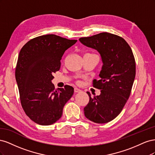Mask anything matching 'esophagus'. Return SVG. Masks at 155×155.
Returning a JSON list of instances; mask_svg holds the SVG:
<instances>
[{
  "instance_id": "esophagus-1",
  "label": "esophagus",
  "mask_w": 155,
  "mask_h": 155,
  "mask_svg": "<svg viewBox=\"0 0 155 155\" xmlns=\"http://www.w3.org/2000/svg\"><path fill=\"white\" fill-rule=\"evenodd\" d=\"M81 91L80 90V89H79V88H76V87H75L74 88V92L75 93H78V92H80Z\"/></svg>"
}]
</instances>
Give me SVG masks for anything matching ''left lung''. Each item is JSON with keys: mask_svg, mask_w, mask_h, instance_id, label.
<instances>
[{"mask_svg": "<svg viewBox=\"0 0 155 155\" xmlns=\"http://www.w3.org/2000/svg\"><path fill=\"white\" fill-rule=\"evenodd\" d=\"M79 41L99 51L104 63L100 79L92 82L101 94L91 97L87 92L89 101L84 114L94 123H108L119 115L130 96L136 75L133 51L122 37L107 32L81 37Z\"/></svg>", "mask_w": 155, "mask_h": 155, "instance_id": "8db88e82", "label": "left lung"}]
</instances>
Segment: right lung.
<instances>
[{
  "label": "right lung",
  "instance_id": "1",
  "mask_svg": "<svg viewBox=\"0 0 155 155\" xmlns=\"http://www.w3.org/2000/svg\"><path fill=\"white\" fill-rule=\"evenodd\" d=\"M77 40L54 34L31 39L22 46L15 68V79L21 104L26 114L35 123L50 125L61 118L74 88H55L51 80L60 69L64 51Z\"/></svg>",
  "mask_w": 155,
  "mask_h": 155
}]
</instances>
